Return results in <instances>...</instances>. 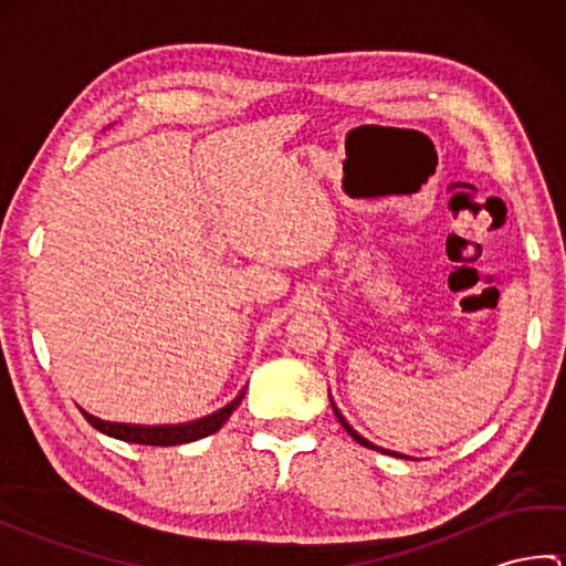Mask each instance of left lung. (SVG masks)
Listing matches in <instances>:
<instances>
[{
    "mask_svg": "<svg viewBox=\"0 0 566 566\" xmlns=\"http://www.w3.org/2000/svg\"><path fill=\"white\" fill-rule=\"evenodd\" d=\"M331 406H333V413H335V416H338V420H340V426H343V428H345L347 432H350V438H353V440H357L359 444H365V448H369V450H379V452H384V454L403 457L401 452H389V450H381V448H377V444H371V442H369L367 438H363V436H359V432H357V430H353V426H350V423H347V420L343 418V413L338 411V406H335V403H333V399H331Z\"/></svg>",
    "mask_w": 566,
    "mask_h": 566,
    "instance_id": "8db88e82",
    "label": "left lung"
}]
</instances>
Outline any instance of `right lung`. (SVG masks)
Here are the masks:
<instances>
[{"mask_svg":"<svg viewBox=\"0 0 566 566\" xmlns=\"http://www.w3.org/2000/svg\"><path fill=\"white\" fill-rule=\"evenodd\" d=\"M243 396H245V391H240L231 403L221 408V411H216L207 418L191 420V423H179V426H128V423H109V420H102L87 411H82V416L87 418V423L92 428H97L99 432H104V436H112L116 440L136 442V444H153V448H172V444L195 442V440L207 438V436H211V432L219 430L226 420L231 418L238 403L243 401Z\"/></svg>","mask_w":566,"mask_h":566,"instance_id":"right-lung-1","label":"right lung"}]
</instances>
